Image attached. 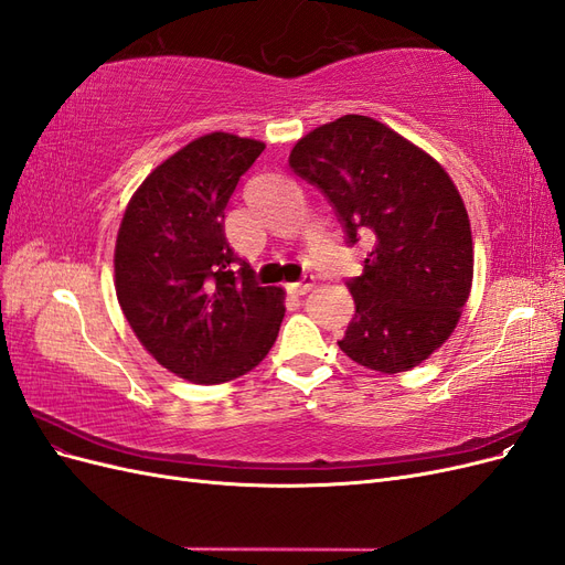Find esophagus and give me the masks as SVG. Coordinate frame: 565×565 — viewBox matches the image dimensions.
<instances>
[{
	"label": "esophagus",
	"instance_id": "1",
	"mask_svg": "<svg viewBox=\"0 0 565 565\" xmlns=\"http://www.w3.org/2000/svg\"><path fill=\"white\" fill-rule=\"evenodd\" d=\"M311 289H313V276H303L299 282L289 285V292L292 295H306V292H311Z\"/></svg>",
	"mask_w": 565,
	"mask_h": 565
}]
</instances>
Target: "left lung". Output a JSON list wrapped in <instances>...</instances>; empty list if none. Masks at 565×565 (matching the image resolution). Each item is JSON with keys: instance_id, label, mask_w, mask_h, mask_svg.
Returning <instances> with one entry per match:
<instances>
[{"instance_id": "left-lung-1", "label": "left lung", "mask_w": 565, "mask_h": 565, "mask_svg": "<svg viewBox=\"0 0 565 565\" xmlns=\"http://www.w3.org/2000/svg\"><path fill=\"white\" fill-rule=\"evenodd\" d=\"M289 167L328 198L347 245L367 241L339 349L384 374L426 361L457 328L473 278L471 226L455 183L431 156L365 115L306 134Z\"/></svg>"}]
</instances>
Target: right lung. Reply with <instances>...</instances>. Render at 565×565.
I'll return each instance as SVG.
<instances>
[{
	"label": "right lung",
	"mask_w": 565,
	"mask_h": 565,
	"mask_svg": "<svg viewBox=\"0 0 565 565\" xmlns=\"http://www.w3.org/2000/svg\"><path fill=\"white\" fill-rule=\"evenodd\" d=\"M266 146L214 131L141 183L115 245V289L146 351L193 384L247 374L276 344L282 289L262 287L224 233L237 181Z\"/></svg>",
	"instance_id": "right-lung-1"
}]
</instances>
